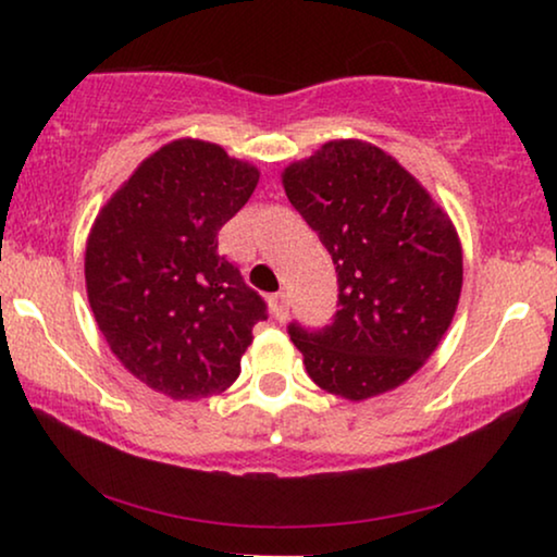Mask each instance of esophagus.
I'll use <instances>...</instances> for the list:
<instances>
[{
	"label": "esophagus",
	"mask_w": 557,
	"mask_h": 557,
	"mask_svg": "<svg viewBox=\"0 0 557 557\" xmlns=\"http://www.w3.org/2000/svg\"><path fill=\"white\" fill-rule=\"evenodd\" d=\"M269 304H271L273 317H276L278 322H284V319L288 317V294H286V292H276V294H271Z\"/></svg>",
	"instance_id": "1"
}]
</instances>
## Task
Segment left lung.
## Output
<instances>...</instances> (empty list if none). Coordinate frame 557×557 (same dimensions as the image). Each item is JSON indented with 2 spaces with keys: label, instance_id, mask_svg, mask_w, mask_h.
Segmentation results:
<instances>
[{
  "label": "left lung",
  "instance_id": "8db88e82",
  "mask_svg": "<svg viewBox=\"0 0 557 557\" xmlns=\"http://www.w3.org/2000/svg\"><path fill=\"white\" fill-rule=\"evenodd\" d=\"M284 189L337 271L332 322L288 324L309 377L349 400L406 383L459 304L463 269L451 220L393 157L355 139L286 166Z\"/></svg>",
  "mask_w": 557,
  "mask_h": 557
}]
</instances>
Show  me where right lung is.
Instances as JSON below:
<instances>
[{"label": "right lung", "mask_w": 557, "mask_h": 557, "mask_svg": "<svg viewBox=\"0 0 557 557\" xmlns=\"http://www.w3.org/2000/svg\"><path fill=\"white\" fill-rule=\"evenodd\" d=\"M258 170L218 144L180 139L144 159L96 218L86 286L98 330L124 368L174 400L233 385L263 296L218 250Z\"/></svg>", "instance_id": "1"}]
</instances>
